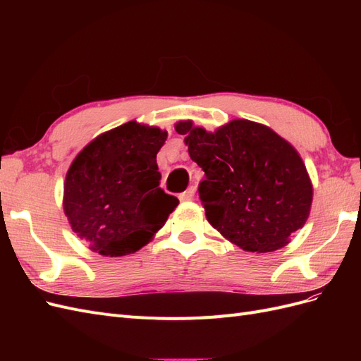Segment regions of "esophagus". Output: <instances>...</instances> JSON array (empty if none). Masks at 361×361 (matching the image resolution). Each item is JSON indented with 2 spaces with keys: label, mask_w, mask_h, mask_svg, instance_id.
Returning a JSON list of instances; mask_svg holds the SVG:
<instances>
[{
  "label": "esophagus",
  "mask_w": 361,
  "mask_h": 361,
  "mask_svg": "<svg viewBox=\"0 0 361 361\" xmlns=\"http://www.w3.org/2000/svg\"><path fill=\"white\" fill-rule=\"evenodd\" d=\"M194 192H195V188H194V187H190L187 191L182 192V194L179 195L180 202H190V200H192V199H194Z\"/></svg>",
  "instance_id": "34e87169"
}]
</instances>
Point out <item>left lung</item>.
<instances>
[{
	"label": "left lung",
	"mask_w": 361,
	"mask_h": 361,
	"mask_svg": "<svg viewBox=\"0 0 361 361\" xmlns=\"http://www.w3.org/2000/svg\"><path fill=\"white\" fill-rule=\"evenodd\" d=\"M204 171L199 197L207 221L245 251L268 253L307 221L313 187L295 147L271 128L236 118L215 133L191 120L174 126Z\"/></svg>",
	"instance_id": "1"
}]
</instances>
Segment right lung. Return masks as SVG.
Segmentation results:
<instances>
[{
	"instance_id": "1",
	"label": "right lung",
	"mask_w": 361,
	"mask_h": 361,
	"mask_svg": "<svg viewBox=\"0 0 361 361\" xmlns=\"http://www.w3.org/2000/svg\"><path fill=\"white\" fill-rule=\"evenodd\" d=\"M166 140V130L133 120L96 137L71 164L63 209L94 253H135L179 204L159 188L157 154Z\"/></svg>"
}]
</instances>
